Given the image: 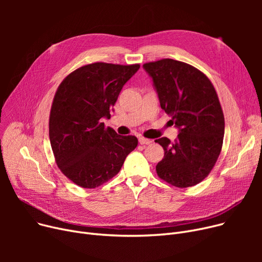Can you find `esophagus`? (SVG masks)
I'll list each match as a JSON object with an SVG mask.
<instances>
[{
  "label": "esophagus",
  "mask_w": 262,
  "mask_h": 262,
  "mask_svg": "<svg viewBox=\"0 0 262 262\" xmlns=\"http://www.w3.org/2000/svg\"><path fill=\"white\" fill-rule=\"evenodd\" d=\"M150 142H152V141H150L149 139H146V138H144V137H139V143L140 144H149Z\"/></svg>",
  "instance_id": "obj_1"
}]
</instances>
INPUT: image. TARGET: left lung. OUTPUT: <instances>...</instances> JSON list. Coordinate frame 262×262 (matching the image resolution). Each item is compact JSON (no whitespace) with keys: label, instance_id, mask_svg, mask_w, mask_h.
<instances>
[{"label":"left lung","instance_id":"1","mask_svg":"<svg viewBox=\"0 0 262 262\" xmlns=\"http://www.w3.org/2000/svg\"><path fill=\"white\" fill-rule=\"evenodd\" d=\"M143 68L161 108L180 129L174 142L166 137L155 140L164 149L157 175L177 188L194 186L209 175L223 145L225 122L216 91L202 71L183 61L164 58Z\"/></svg>","mask_w":262,"mask_h":262}]
</instances>
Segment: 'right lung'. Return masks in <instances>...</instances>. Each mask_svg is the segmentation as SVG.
<instances>
[{"label": "right lung", "instance_id": "right-lung-1", "mask_svg": "<svg viewBox=\"0 0 262 262\" xmlns=\"http://www.w3.org/2000/svg\"><path fill=\"white\" fill-rule=\"evenodd\" d=\"M140 64L94 62L69 74L55 93L49 135L60 171L81 188L93 189L112 180L138 145L135 136L105 127L103 118Z\"/></svg>", "mask_w": 262, "mask_h": 262}]
</instances>
